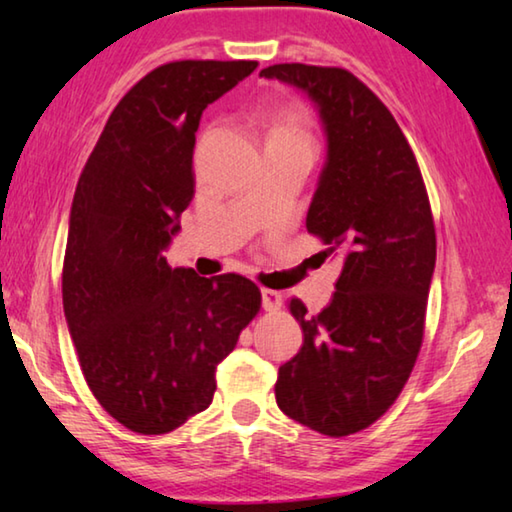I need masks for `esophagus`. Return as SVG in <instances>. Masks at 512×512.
Here are the masks:
<instances>
[{
    "label": "esophagus",
    "instance_id": "1",
    "mask_svg": "<svg viewBox=\"0 0 512 512\" xmlns=\"http://www.w3.org/2000/svg\"><path fill=\"white\" fill-rule=\"evenodd\" d=\"M282 305V299L278 292H273V289H262V308L266 312H276Z\"/></svg>",
    "mask_w": 512,
    "mask_h": 512
}]
</instances>
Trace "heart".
<instances>
[{"label":"heart","mask_w":512,"mask_h":512,"mask_svg":"<svg viewBox=\"0 0 512 512\" xmlns=\"http://www.w3.org/2000/svg\"><path fill=\"white\" fill-rule=\"evenodd\" d=\"M266 142H310V117L299 103H271L262 110Z\"/></svg>","instance_id":"obj_1"}]
</instances>
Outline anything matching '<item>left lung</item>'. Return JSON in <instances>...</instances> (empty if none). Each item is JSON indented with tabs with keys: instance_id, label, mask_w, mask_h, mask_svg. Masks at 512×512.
Masks as SVG:
<instances>
[{
	"instance_id": "8db88e82",
	"label": "left lung",
	"mask_w": 512,
	"mask_h": 512,
	"mask_svg": "<svg viewBox=\"0 0 512 512\" xmlns=\"http://www.w3.org/2000/svg\"><path fill=\"white\" fill-rule=\"evenodd\" d=\"M308 94L326 135V163L305 227L342 262L331 303L289 310L303 347L280 365L276 402L329 437L377 421L398 400L423 345L437 259L430 200L398 121L345 68L276 64L259 71Z\"/></svg>"
}]
</instances>
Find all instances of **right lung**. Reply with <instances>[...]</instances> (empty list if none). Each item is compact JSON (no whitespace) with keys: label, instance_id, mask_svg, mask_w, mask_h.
Instances as JSON below:
<instances>
[{"label":"right lung","instance_id":"add662e5","mask_svg":"<svg viewBox=\"0 0 512 512\" xmlns=\"http://www.w3.org/2000/svg\"><path fill=\"white\" fill-rule=\"evenodd\" d=\"M255 68H154L112 110L75 188L61 273L68 333L94 398L133 432H172L207 409L218 363L262 305L248 278H200L165 259L195 195L202 112Z\"/></svg>","mask_w":512,"mask_h":512}]
</instances>
